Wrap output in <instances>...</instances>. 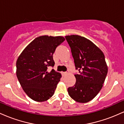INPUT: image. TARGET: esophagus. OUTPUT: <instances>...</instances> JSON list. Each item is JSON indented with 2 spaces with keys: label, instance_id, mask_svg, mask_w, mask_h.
Listing matches in <instances>:
<instances>
[{
  "label": "esophagus",
  "instance_id": "1",
  "mask_svg": "<svg viewBox=\"0 0 124 124\" xmlns=\"http://www.w3.org/2000/svg\"><path fill=\"white\" fill-rule=\"evenodd\" d=\"M67 72H62V75H63V76H65V75H67Z\"/></svg>",
  "mask_w": 124,
  "mask_h": 124
}]
</instances>
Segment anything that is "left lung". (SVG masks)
Masks as SVG:
<instances>
[{
  "instance_id": "1",
  "label": "left lung",
  "mask_w": 124,
  "mask_h": 124,
  "mask_svg": "<svg viewBox=\"0 0 124 124\" xmlns=\"http://www.w3.org/2000/svg\"><path fill=\"white\" fill-rule=\"evenodd\" d=\"M70 47L75 67L76 83L68 89L69 96L78 103H85L96 97L101 89L108 72L104 55L93 42L78 35L65 36Z\"/></svg>"
}]
</instances>
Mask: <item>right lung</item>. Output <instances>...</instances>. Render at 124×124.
Segmentation results:
<instances>
[{"label":"right lung","instance_id":"obj_1","mask_svg":"<svg viewBox=\"0 0 124 124\" xmlns=\"http://www.w3.org/2000/svg\"><path fill=\"white\" fill-rule=\"evenodd\" d=\"M65 40L62 36L42 35L24 48L16 62V75L26 94L35 101L48 100L54 95L62 75L48 68L54 66L55 49Z\"/></svg>","mask_w":124,"mask_h":124}]
</instances>
